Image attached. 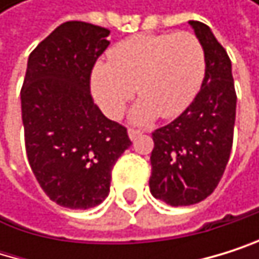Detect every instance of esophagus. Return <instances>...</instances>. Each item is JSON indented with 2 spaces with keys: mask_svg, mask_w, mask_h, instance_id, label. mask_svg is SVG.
<instances>
[{
  "mask_svg": "<svg viewBox=\"0 0 259 259\" xmlns=\"http://www.w3.org/2000/svg\"><path fill=\"white\" fill-rule=\"evenodd\" d=\"M143 132L140 131V128H135V127H131L128 128V137H131V140H135L137 137H140Z\"/></svg>",
  "mask_w": 259,
  "mask_h": 259,
  "instance_id": "esophagus-1",
  "label": "esophagus"
}]
</instances>
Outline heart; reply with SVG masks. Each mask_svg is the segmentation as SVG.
Returning <instances> with one entry per match:
<instances>
[{
	"mask_svg": "<svg viewBox=\"0 0 259 259\" xmlns=\"http://www.w3.org/2000/svg\"><path fill=\"white\" fill-rule=\"evenodd\" d=\"M110 62L93 73V93L102 110L121 116L135 95L141 98L132 112L137 122L157 115L176 118L197 95L205 76V49L193 32L138 34L116 43Z\"/></svg>",
	"mask_w": 259,
	"mask_h": 259,
	"instance_id": "heart-1",
	"label": "heart"
}]
</instances>
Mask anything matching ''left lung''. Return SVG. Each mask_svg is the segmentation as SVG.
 <instances>
[{
    "instance_id": "left-lung-1",
    "label": "left lung",
    "mask_w": 259,
    "mask_h": 259,
    "mask_svg": "<svg viewBox=\"0 0 259 259\" xmlns=\"http://www.w3.org/2000/svg\"><path fill=\"white\" fill-rule=\"evenodd\" d=\"M205 49L200 92L169 124L152 132L151 193L172 206L197 203L219 185L230 158L236 118L232 62L210 27L190 21Z\"/></svg>"
}]
</instances>
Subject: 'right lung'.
Instances as JSON below:
<instances>
[{"label": "right lung", "instance_id": "add662e5", "mask_svg": "<svg viewBox=\"0 0 259 259\" xmlns=\"http://www.w3.org/2000/svg\"><path fill=\"white\" fill-rule=\"evenodd\" d=\"M108 34L85 21L60 24L29 56L21 87L29 166L46 196L71 210L93 208L108 196L112 169L132 144L90 90Z\"/></svg>", "mask_w": 259, "mask_h": 259}]
</instances>
